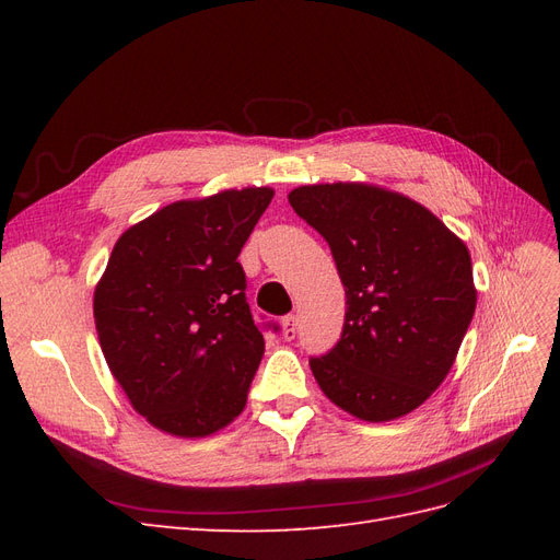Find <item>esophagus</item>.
Returning <instances> with one entry per match:
<instances>
[{
	"label": "esophagus",
	"instance_id": "1",
	"mask_svg": "<svg viewBox=\"0 0 560 560\" xmlns=\"http://www.w3.org/2000/svg\"><path fill=\"white\" fill-rule=\"evenodd\" d=\"M296 334H299L296 315H287V317L282 319V336H284V341H294Z\"/></svg>",
	"mask_w": 560,
	"mask_h": 560
}]
</instances>
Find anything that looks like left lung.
<instances>
[{"label":"left lung","instance_id":"1","mask_svg":"<svg viewBox=\"0 0 560 560\" xmlns=\"http://www.w3.org/2000/svg\"><path fill=\"white\" fill-rule=\"evenodd\" d=\"M294 212L331 247L346 287L317 385L360 420H395L442 385L477 308L465 243L420 202L358 182L299 186Z\"/></svg>","mask_w":560,"mask_h":560}]
</instances>
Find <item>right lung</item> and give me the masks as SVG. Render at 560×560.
I'll return each mask as SVG.
<instances>
[{
	"mask_svg": "<svg viewBox=\"0 0 560 560\" xmlns=\"http://www.w3.org/2000/svg\"><path fill=\"white\" fill-rule=\"evenodd\" d=\"M270 198L252 186L165 206L116 241L95 287L109 371L167 434L208 436L245 409L264 336L238 254Z\"/></svg>",
	"mask_w": 560,
	"mask_h": 560,
	"instance_id": "obj_1",
	"label": "right lung"
}]
</instances>
